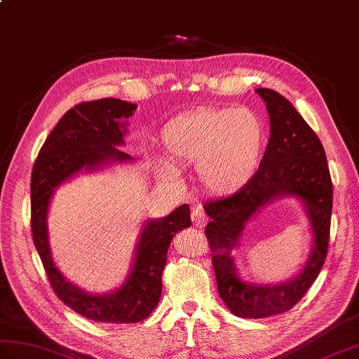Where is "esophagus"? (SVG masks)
<instances>
[{"label":"esophagus","mask_w":359,"mask_h":359,"mask_svg":"<svg viewBox=\"0 0 359 359\" xmlns=\"http://www.w3.org/2000/svg\"><path fill=\"white\" fill-rule=\"evenodd\" d=\"M191 217H193V223L196 224L197 228H202L203 224L208 222V217L205 211L202 210V206H197L193 210V214H191Z\"/></svg>","instance_id":"1"}]
</instances>
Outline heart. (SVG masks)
<instances>
[{
    "label": "heart",
    "instance_id": "obj_1",
    "mask_svg": "<svg viewBox=\"0 0 359 359\" xmlns=\"http://www.w3.org/2000/svg\"><path fill=\"white\" fill-rule=\"evenodd\" d=\"M166 159L157 166L166 182L177 168L197 165L200 183L214 194H231L254 177L264 148V125L246 107L203 108L182 114L162 130Z\"/></svg>",
    "mask_w": 359,
    "mask_h": 359
}]
</instances>
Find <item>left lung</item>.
<instances>
[{"label": "left lung", "instance_id": "8db88e82", "mask_svg": "<svg viewBox=\"0 0 359 359\" xmlns=\"http://www.w3.org/2000/svg\"><path fill=\"white\" fill-rule=\"evenodd\" d=\"M269 114L271 136L258 171L236 194L205 203L211 222L206 237L219 295L241 318L278 315L303 298L326 260L333 188L326 153L318 136L285 96L271 88L255 90ZM294 196L302 203L311 224L314 245L304 268L277 285H258L241 277L235 252L247 223L266 205Z\"/></svg>", "mask_w": 359, "mask_h": 359}]
</instances>
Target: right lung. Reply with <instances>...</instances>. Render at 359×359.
Wrapping results in <instances>:
<instances>
[{"label": "right lung", "instance_id": "1", "mask_svg": "<svg viewBox=\"0 0 359 359\" xmlns=\"http://www.w3.org/2000/svg\"><path fill=\"white\" fill-rule=\"evenodd\" d=\"M137 105L105 97L78 104L67 111L46 139L32 171V236L55 294L70 309L101 323H139L157 306L162 271L172 237L191 226L189 206L180 205L166 217L142 224L127 277L114 290L91 294L69 281L56 268L48 241V208L55 191L81 172L131 162L125 145L127 119Z\"/></svg>", "mask_w": 359, "mask_h": 359}]
</instances>
